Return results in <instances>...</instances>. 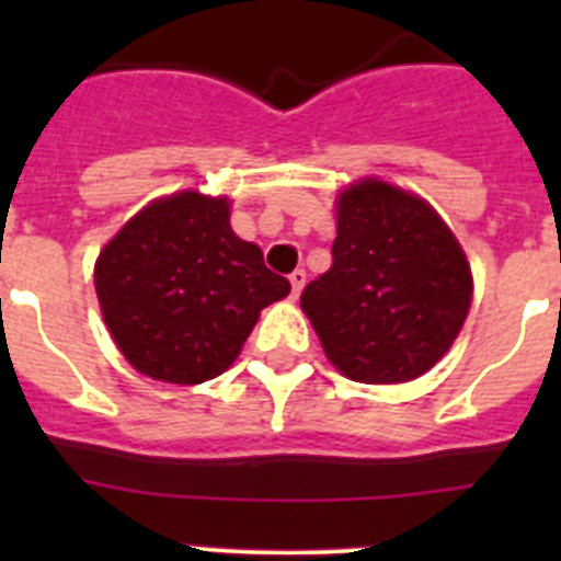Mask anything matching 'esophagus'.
<instances>
[{
    "instance_id": "obj_1",
    "label": "esophagus",
    "mask_w": 561,
    "mask_h": 561,
    "mask_svg": "<svg viewBox=\"0 0 561 561\" xmlns=\"http://www.w3.org/2000/svg\"><path fill=\"white\" fill-rule=\"evenodd\" d=\"M289 284H291V297H300V291H304V286H306V272L304 270L291 272Z\"/></svg>"
}]
</instances>
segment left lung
I'll return each instance as SVG.
<instances>
[{"mask_svg": "<svg viewBox=\"0 0 561 561\" xmlns=\"http://www.w3.org/2000/svg\"><path fill=\"white\" fill-rule=\"evenodd\" d=\"M331 257L300 309L334 368L365 385L427 374L472 304V270L444 219L413 193L362 180L336 199Z\"/></svg>", "mask_w": 561, "mask_h": 561, "instance_id": "obj_1", "label": "left lung"}]
</instances>
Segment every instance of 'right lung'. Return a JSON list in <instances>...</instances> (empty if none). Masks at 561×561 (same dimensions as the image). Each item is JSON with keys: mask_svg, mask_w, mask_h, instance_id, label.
<instances>
[{"mask_svg": "<svg viewBox=\"0 0 561 561\" xmlns=\"http://www.w3.org/2000/svg\"><path fill=\"white\" fill-rule=\"evenodd\" d=\"M95 291L108 334L140 374L199 385L230 368L261 309L289 280L230 227V199L182 191L151 202L101 250Z\"/></svg>", "mask_w": 561, "mask_h": 561, "instance_id": "add662e5", "label": "right lung"}]
</instances>
